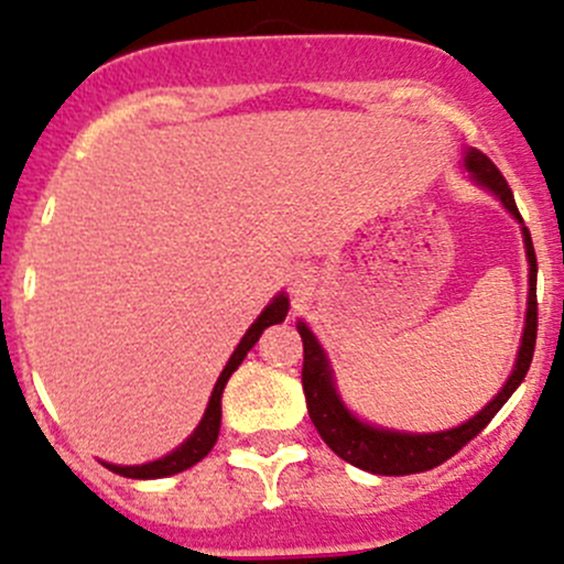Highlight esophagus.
I'll list each match as a JSON object with an SVG mask.
<instances>
[{
  "mask_svg": "<svg viewBox=\"0 0 564 564\" xmlns=\"http://www.w3.org/2000/svg\"><path fill=\"white\" fill-rule=\"evenodd\" d=\"M289 286H292V297L294 300H303L305 294L314 289V275H311V270L292 272V283H289Z\"/></svg>",
  "mask_w": 564,
  "mask_h": 564,
  "instance_id": "esophagus-1",
  "label": "esophagus"
}]
</instances>
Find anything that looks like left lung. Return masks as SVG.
I'll return each instance as SVG.
<instances>
[{"label":"left lung","instance_id":"1","mask_svg":"<svg viewBox=\"0 0 564 564\" xmlns=\"http://www.w3.org/2000/svg\"><path fill=\"white\" fill-rule=\"evenodd\" d=\"M464 166L466 172L471 174V180L480 182L482 187H488V191L505 204V209L519 220L529 261L527 324L524 333H521L519 357H516L513 373H510V379L505 382V388L494 395V401H488L475 417L460 423L458 429L440 431V434H403V431L377 429V425L362 423V420H357L355 414L344 406V401H340L333 382V368H329V360L327 355H324L322 346H318L316 335L311 333L308 324L297 322V333L300 338H303V390L305 403H308L311 423L316 425L318 436L327 442V447L335 456L349 460L357 469L373 471V475H417V471H429L434 469V466L445 464L447 458L456 456L466 442L475 440V436L491 423L494 414L505 406V401H508L516 392V388L524 382L529 362H532L534 338H538V294H534V283H538V259H534L532 237H529V229L524 226V220H521L513 191H510L502 172L477 150H466Z\"/></svg>","mask_w":564,"mask_h":564}]
</instances>
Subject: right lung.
<instances>
[{"instance_id":"obj_1","label":"right lung","mask_w":564,"mask_h":564,"mask_svg":"<svg viewBox=\"0 0 564 564\" xmlns=\"http://www.w3.org/2000/svg\"><path fill=\"white\" fill-rule=\"evenodd\" d=\"M289 314V297L286 294H278L275 300H272L270 305H267L264 311H261L259 318H256L253 324L248 327V333L242 335V340L237 344L235 355L229 357V362H226V368L220 371L218 382H215L213 388V395H209V403H207V412H204L202 423L196 425V431H193L191 436H187L185 442H182L176 451L169 453V456L158 458V460H150V464H141V466H117V464H106L108 469L117 471V475L122 477H133V480H155V477H169V475H176V471H185L191 469L193 464H198L204 456H207L209 451L215 447V442H218V431H220V398H224V388L226 382H229L231 373L237 371V366H240L242 360H246V355L250 349H253V344L259 340V335L264 333L270 324H278L283 322Z\"/></svg>"}]
</instances>
